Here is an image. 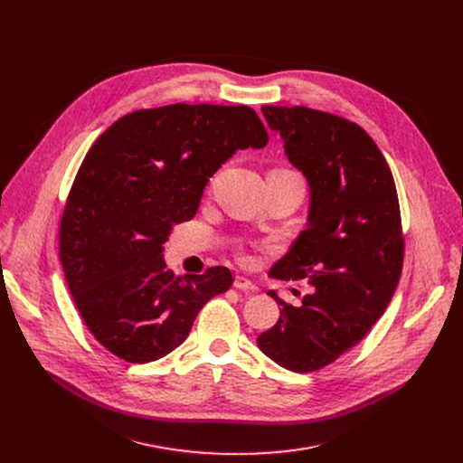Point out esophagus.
<instances>
[{
	"mask_svg": "<svg viewBox=\"0 0 463 463\" xmlns=\"http://www.w3.org/2000/svg\"><path fill=\"white\" fill-rule=\"evenodd\" d=\"M234 288L240 289V291H247V293H254L258 288L245 277H236L234 279Z\"/></svg>",
	"mask_w": 463,
	"mask_h": 463,
	"instance_id": "obj_1",
	"label": "esophagus"
}]
</instances>
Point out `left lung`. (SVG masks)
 <instances>
[{
    "mask_svg": "<svg viewBox=\"0 0 463 463\" xmlns=\"http://www.w3.org/2000/svg\"><path fill=\"white\" fill-rule=\"evenodd\" d=\"M261 113L309 183L307 229L269 275L307 279L311 291L298 306L269 291L280 318L256 343L291 372H315L363 341L398 288L405 254L398 190L359 124L304 106Z\"/></svg>",
    "mask_w": 463,
    "mask_h": 463,
    "instance_id": "1",
    "label": "left lung"
}]
</instances>
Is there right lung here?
Returning a JSON list of instances; mask_svg holds the SVG:
<instances>
[{"instance_id": "add662e5", "label": "right lung", "mask_w": 463, "mask_h": 463, "mask_svg": "<svg viewBox=\"0 0 463 463\" xmlns=\"http://www.w3.org/2000/svg\"><path fill=\"white\" fill-rule=\"evenodd\" d=\"M268 139L249 106L170 104L124 115L93 143L61 213L60 261L79 313L113 355L165 357L232 286L222 266L175 279L163 243L194 218L209 177L236 150Z\"/></svg>"}]
</instances>
